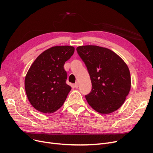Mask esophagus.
Segmentation results:
<instances>
[{
    "mask_svg": "<svg viewBox=\"0 0 153 153\" xmlns=\"http://www.w3.org/2000/svg\"><path fill=\"white\" fill-rule=\"evenodd\" d=\"M74 85H75V88H78V82H76L75 84H74Z\"/></svg>",
    "mask_w": 153,
    "mask_h": 153,
    "instance_id": "34e87169",
    "label": "esophagus"
}]
</instances>
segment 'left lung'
Segmentation results:
<instances>
[{"label":"left lung","instance_id":"1","mask_svg":"<svg viewBox=\"0 0 153 153\" xmlns=\"http://www.w3.org/2000/svg\"><path fill=\"white\" fill-rule=\"evenodd\" d=\"M77 53L90 75L92 89L85 95L91 107L107 114L124 103L131 87V77L126 64L108 48L98 46H80Z\"/></svg>","mask_w":153,"mask_h":153}]
</instances>
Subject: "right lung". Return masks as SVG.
<instances>
[{"instance_id":"obj_1","label":"right lung","mask_w":153,"mask_h":153,"mask_svg":"<svg viewBox=\"0 0 153 153\" xmlns=\"http://www.w3.org/2000/svg\"><path fill=\"white\" fill-rule=\"evenodd\" d=\"M75 48L57 46L45 50L32 64L25 79L26 94L34 108L53 113L62 106L71 87L66 84L65 62Z\"/></svg>"}]
</instances>
